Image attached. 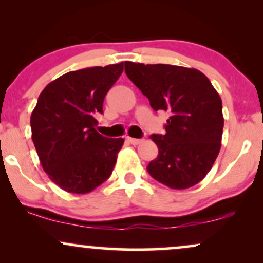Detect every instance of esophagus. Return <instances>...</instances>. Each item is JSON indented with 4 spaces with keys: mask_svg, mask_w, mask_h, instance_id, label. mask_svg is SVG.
<instances>
[{
    "mask_svg": "<svg viewBox=\"0 0 263 263\" xmlns=\"http://www.w3.org/2000/svg\"><path fill=\"white\" fill-rule=\"evenodd\" d=\"M126 140H127L128 143L134 144V146H137V144H140V143H142V142H143V140H141V138H132V137H127V138H126Z\"/></svg>",
    "mask_w": 263,
    "mask_h": 263,
    "instance_id": "esophagus-1",
    "label": "esophagus"
}]
</instances>
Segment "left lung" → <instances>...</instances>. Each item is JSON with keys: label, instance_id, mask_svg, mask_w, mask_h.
<instances>
[{"label": "left lung", "instance_id": "left-lung-1", "mask_svg": "<svg viewBox=\"0 0 263 263\" xmlns=\"http://www.w3.org/2000/svg\"><path fill=\"white\" fill-rule=\"evenodd\" d=\"M125 71L153 110L170 114L165 134L151 136L158 147L147 167L151 177L172 189L198 184L221 147L224 117L218 91L193 68L125 62Z\"/></svg>", "mask_w": 263, "mask_h": 263}]
</instances>
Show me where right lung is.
I'll use <instances>...</instances> for the list:
<instances>
[{"instance_id": "1", "label": "right lung", "mask_w": 263, "mask_h": 263, "mask_svg": "<svg viewBox=\"0 0 263 263\" xmlns=\"http://www.w3.org/2000/svg\"><path fill=\"white\" fill-rule=\"evenodd\" d=\"M123 63L69 71L44 87L31 116L32 140L48 177L65 192L86 194L112 173L123 138L95 129V116Z\"/></svg>"}]
</instances>
